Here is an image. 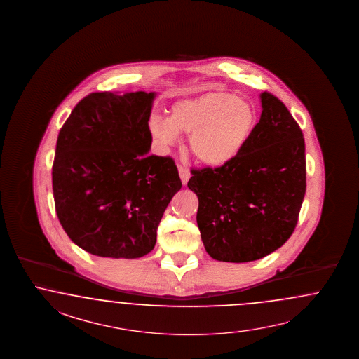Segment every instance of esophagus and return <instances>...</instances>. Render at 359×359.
<instances>
[{
    "label": "esophagus",
    "mask_w": 359,
    "mask_h": 359,
    "mask_svg": "<svg viewBox=\"0 0 359 359\" xmlns=\"http://www.w3.org/2000/svg\"><path fill=\"white\" fill-rule=\"evenodd\" d=\"M178 172H180V177H181V181H182V184L186 185L187 184V181H189V178H190V172H189V169L184 166V165H178Z\"/></svg>",
    "instance_id": "esophagus-1"
}]
</instances>
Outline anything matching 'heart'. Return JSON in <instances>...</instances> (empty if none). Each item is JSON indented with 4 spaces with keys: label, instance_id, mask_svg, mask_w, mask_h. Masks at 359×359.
Returning <instances> with one entry per match:
<instances>
[{
    "label": "heart",
    "instance_id": "obj_1",
    "mask_svg": "<svg viewBox=\"0 0 359 359\" xmlns=\"http://www.w3.org/2000/svg\"><path fill=\"white\" fill-rule=\"evenodd\" d=\"M170 118L153 116L151 135L163 147L180 140V130L190 136L198 161L218 168L233 160L256 126V109L243 97L220 91L201 93L174 103Z\"/></svg>",
    "mask_w": 359,
    "mask_h": 359
}]
</instances>
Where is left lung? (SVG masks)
<instances>
[{
	"label": "left lung",
	"mask_w": 359,
	"mask_h": 359,
	"mask_svg": "<svg viewBox=\"0 0 359 359\" xmlns=\"http://www.w3.org/2000/svg\"><path fill=\"white\" fill-rule=\"evenodd\" d=\"M262 116L241 153L223 166L193 169L197 223L208 254L245 263L276 251L294 231L306 190L305 141L288 108L260 93Z\"/></svg>",
	"instance_id": "1"
}]
</instances>
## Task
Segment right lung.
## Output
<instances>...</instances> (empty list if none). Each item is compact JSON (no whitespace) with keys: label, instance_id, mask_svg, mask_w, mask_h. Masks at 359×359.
Returning <instances> with one entry per match:
<instances>
[{"label":"right lung","instance_id":"1","mask_svg":"<svg viewBox=\"0 0 359 359\" xmlns=\"http://www.w3.org/2000/svg\"><path fill=\"white\" fill-rule=\"evenodd\" d=\"M154 96L90 93L60 128L53 163L55 211L69 239L90 254H149L163 211L182 187L172 157L148 154Z\"/></svg>","mask_w":359,"mask_h":359}]
</instances>
